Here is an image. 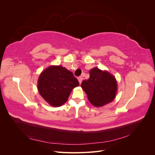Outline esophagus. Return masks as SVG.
Here are the masks:
<instances>
[{"mask_svg":"<svg viewBox=\"0 0 155 155\" xmlns=\"http://www.w3.org/2000/svg\"><path fill=\"white\" fill-rule=\"evenodd\" d=\"M78 81H79V83L81 84V82H82V80H83V78H82V76H79V77H78Z\"/></svg>","mask_w":155,"mask_h":155,"instance_id":"esophagus-1","label":"esophagus"}]
</instances>
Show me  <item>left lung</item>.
Segmentation results:
<instances>
[{
    "label": "left lung",
    "instance_id": "1",
    "mask_svg": "<svg viewBox=\"0 0 155 155\" xmlns=\"http://www.w3.org/2000/svg\"><path fill=\"white\" fill-rule=\"evenodd\" d=\"M89 74L88 79L83 81L81 87L91 104L100 107L113 101L118 91L116 79L113 75L97 67L91 69Z\"/></svg>",
    "mask_w": 155,
    "mask_h": 155
}]
</instances>
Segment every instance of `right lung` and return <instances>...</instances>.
<instances>
[{"label": "right lung", "mask_w": 155, "mask_h": 155, "mask_svg": "<svg viewBox=\"0 0 155 155\" xmlns=\"http://www.w3.org/2000/svg\"><path fill=\"white\" fill-rule=\"evenodd\" d=\"M79 83L74 74L60 65H51L44 70L37 81L42 97L52 107H60L68 100L73 88Z\"/></svg>", "instance_id": "right-lung-1"}]
</instances>
